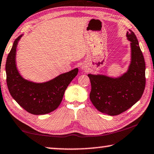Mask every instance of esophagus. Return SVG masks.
I'll return each instance as SVG.
<instances>
[{"mask_svg": "<svg viewBox=\"0 0 154 154\" xmlns=\"http://www.w3.org/2000/svg\"><path fill=\"white\" fill-rule=\"evenodd\" d=\"M81 68H82V70H86L87 69L88 66H87L86 65H84H84H82V67H81Z\"/></svg>", "mask_w": 154, "mask_h": 154, "instance_id": "obj_1", "label": "esophagus"}]
</instances>
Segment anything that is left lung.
<instances>
[{
    "label": "left lung",
    "mask_w": 154,
    "mask_h": 154,
    "mask_svg": "<svg viewBox=\"0 0 154 154\" xmlns=\"http://www.w3.org/2000/svg\"><path fill=\"white\" fill-rule=\"evenodd\" d=\"M127 32L131 42V63L128 71L112 78L88 74L91 83L90 99L99 112L116 116L126 111L141 98L145 88V62L138 41L131 30Z\"/></svg>",
    "instance_id": "1"
}]
</instances>
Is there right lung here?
Here are the masks:
<instances>
[{"instance_id":"1","label":"right lung","mask_w":154,"mask_h":154,"mask_svg":"<svg viewBox=\"0 0 154 154\" xmlns=\"http://www.w3.org/2000/svg\"><path fill=\"white\" fill-rule=\"evenodd\" d=\"M22 36L14 41L6 61L7 84L9 93L29 113L35 115L50 113L60 106L66 89L77 76L78 68L44 83H34L24 79L19 73L16 64V47Z\"/></svg>"}]
</instances>
